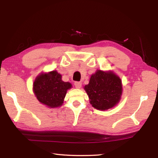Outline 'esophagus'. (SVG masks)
Returning a JSON list of instances; mask_svg holds the SVG:
<instances>
[{
  "instance_id": "1",
  "label": "esophagus",
  "mask_w": 158,
  "mask_h": 158,
  "mask_svg": "<svg viewBox=\"0 0 158 158\" xmlns=\"http://www.w3.org/2000/svg\"><path fill=\"white\" fill-rule=\"evenodd\" d=\"M74 85H75L76 88H80L81 87V83L79 81H75V83H74Z\"/></svg>"
}]
</instances>
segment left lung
<instances>
[{
    "label": "left lung",
    "instance_id": "8db88e82",
    "mask_svg": "<svg viewBox=\"0 0 158 158\" xmlns=\"http://www.w3.org/2000/svg\"><path fill=\"white\" fill-rule=\"evenodd\" d=\"M89 102L98 110L113 108L119 102L122 84L119 77L111 71L98 70L92 75L89 82L84 87Z\"/></svg>",
    "mask_w": 158,
    "mask_h": 158
}]
</instances>
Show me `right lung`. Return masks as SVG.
<instances>
[{"label":"right lung","mask_w":158,"mask_h":158,"mask_svg":"<svg viewBox=\"0 0 158 158\" xmlns=\"http://www.w3.org/2000/svg\"><path fill=\"white\" fill-rule=\"evenodd\" d=\"M69 82L62 80V75L56 70L41 73L33 83V92L39 101L49 108L62 105L66 92L71 88Z\"/></svg>","instance_id":"right-lung-1"}]
</instances>
